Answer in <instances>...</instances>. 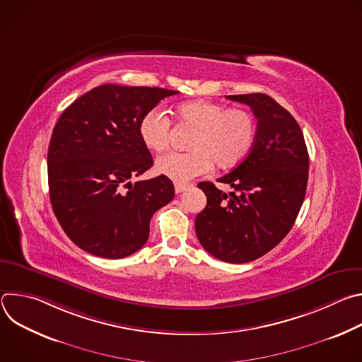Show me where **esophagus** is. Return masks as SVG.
I'll return each mask as SVG.
<instances>
[{
    "mask_svg": "<svg viewBox=\"0 0 362 362\" xmlns=\"http://www.w3.org/2000/svg\"><path fill=\"white\" fill-rule=\"evenodd\" d=\"M189 186H190V185H186V183H176V185H175V192H176V193H182V192H185L186 189H189Z\"/></svg>",
    "mask_w": 362,
    "mask_h": 362,
    "instance_id": "obj_1",
    "label": "esophagus"
}]
</instances>
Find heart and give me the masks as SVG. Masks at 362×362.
<instances>
[{"instance_id":"heart-1","label":"heart","mask_w":362,"mask_h":362,"mask_svg":"<svg viewBox=\"0 0 362 362\" xmlns=\"http://www.w3.org/2000/svg\"><path fill=\"white\" fill-rule=\"evenodd\" d=\"M179 120L196 130L189 153H168L156 162L159 175L176 183H187L208 173L215 165L228 169L250 153L256 137V120L243 109H229L214 101H189L177 107ZM139 136L146 147L163 151L170 141V122L159 110H150L139 122Z\"/></svg>"}]
</instances>
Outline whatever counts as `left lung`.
I'll return each instance as SVG.
<instances>
[{
	"label": "left lung",
	"mask_w": 362,
	"mask_h": 362,
	"mask_svg": "<svg viewBox=\"0 0 362 362\" xmlns=\"http://www.w3.org/2000/svg\"><path fill=\"white\" fill-rule=\"evenodd\" d=\"M257 119L253 147L228 175L197 185L208 199L196 216L200 245L216 259L245 264L274 249L292 229L305 199L309 156L302 130L292 115L264 94H236Z\"/></svg>",
	"instance_id": "1"
}]
</instances>
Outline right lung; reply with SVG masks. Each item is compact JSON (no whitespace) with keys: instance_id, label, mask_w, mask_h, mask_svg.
<instances>
[{"instance_id":"1","label":"right lung","mask_w":362,"mask_h":362,"mask_svg":"<svg viewBox=\"0 0 362 362\" xmlns=\"http://www.w3.org/2000/svg\"><path fill=\"white\" fill-rule=\"evenodd\" d=\"M176 93L103 84L60 116L47 154L49 200L63 230L83 250L107 259L137 252L154 212L175 197L166 176L130 179L153 166L139 136L140 119Z\"/></svg>"}]
</instances>
